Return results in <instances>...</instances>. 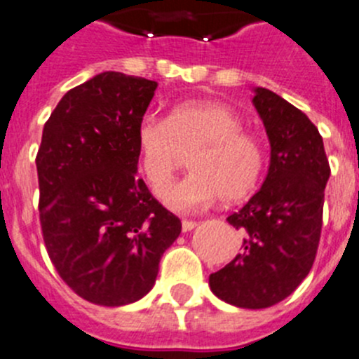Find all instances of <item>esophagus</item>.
I'll list each match as a JSON object with an SVG mask.
<instances>
[{"label":"esophagus","mask_w":359,"mask_h":359,"mask_svg":"<svg viewBox=\"0 0 359 359\" xmlns=\"http://www.w3.org/2000/svg\"><path fill=\"white\" fill-rule=\"evenodd\" d=\"M198 226L196 221H189V219H182V231H191Z\"/></svg>","instance_id":"34e87169"}]
</instances>
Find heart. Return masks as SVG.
Listing matches in <instances>:
<instances>
[{
  "instance_id": "b5f03b06",
  "label": "heart",
  "mask_w": 359,
  "mask_h": 359,
  "mask_svg": "<svg viewBox=\"0 0 359 359\" xmlns=\"http://www.w3.org/2000/svg\"><path fill=\"white\" fill-rule=\"evenodd\" d=\"M137 144L145 177L156 191L163 187L159 198L177 212L201 210L219 198L243 200L259 186L266 165L261 138L224 103L187 102L173 107L166 121L144 117ZM187 157L194 173L169 187Z\"/></svg>"
}]
</instances>
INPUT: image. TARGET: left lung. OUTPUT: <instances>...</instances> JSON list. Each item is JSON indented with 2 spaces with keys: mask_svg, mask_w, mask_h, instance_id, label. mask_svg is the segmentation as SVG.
Wrapping results in <instances>:
<instances>
[{
  "mask_svg": "<svg viewBox=\"0 0 359 359\" xmlns=\"http://www.w3.org/2000/svg\"><path fill=\"white\" fill-rule=\"evenodd\" d=\"M252 103L272 147L270 168L261 189L226 219L242 233V249L208 284L226 304L266 309L290 297L314 264L330 163L302 110L264 87Z\"/></svg>",
  "mask_w": 359,
  "mask_h": 359,
  "instance_id": "8db88e82",
  "label": "left lung"
}]
</instances>
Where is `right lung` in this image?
Returning a JSON list of instances; mask_svg holds the SVG:
<instances>
[{
	"instance_id": "obj_1",
	"label": "right lung",
	"mask_w": 359,
	"mask_h": 359,
	"mask_svg": "<svg viewBox=\"0 0 359 359\" xmlns=\"http://www.w3.org/2000/svg\"><path fill=\"white\" fill-rule=\"evenodd\" d=\"M156 87L142 76L100 73L69 89L43 126L41 235L59 277L96 305L145 297L182 229L137 177V130Z\"/></svg>"
}]
</instances>
